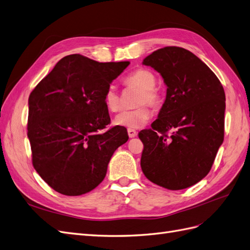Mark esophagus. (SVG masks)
I'll use <instances>...</instances> for the list:
<instances>
[{
  "instance_id": "1",
  "label": "esophagus",
  "mask_w": 250,
  "mask_h": 250,
  "mask_svg": "<svg viewBox=\"0 0 250 250\" xmlns=\"http://www.w3.org/2000/svg\"><path fill=\"white\" fill-rule=\"evenodd\" d=\"M127 132H128V135H129V138H134V137H137V134H138V132L135 131L134 129H127Z\"/></svg>"
}]
</instances>
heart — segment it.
<instances>
[{
    "label": "heart",
    "mask_w": 250,
    "mask_h": 250,
    "mask_svg": "<svg viewBox=\"0 0 250 250\" xmlns=\"http://www.w3.org/2000/svg\"><path fill=\"white\" fill-rule=\"evenodd\" d=\"M124 84L140 89L137 99V104L140 106L121 112L115 118V124L128 129H135L145 125L152 115L146 104L153 108H158L162 106L164 98L161 90L155 86L156 78L154 74L147 69H138L130 73L125 78ZM103 101L105 106L111 112H118L122 109V100L113 85H109L105 89Z\"/></svg>",
    "instance_id": "obj_1"
}]
</instances>
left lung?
<instances>
[{"label":"left lung","mask_w":250,"mask_h":250,"mask_svg":"<svg viewBox=\"0 0 250 250\" xmlns=\"http://www.w3.org/2000/svg\"><path fill=\"white\" fill-rule=\"evenodd\" d=\"M143 63L161 73L168 88L158 118L139 133L141 167L153 184L183 190L208 175L223 143L224 89L214 72L184 48L158 49Z\"/></svg>","instance_id":"1"}]
</instances>
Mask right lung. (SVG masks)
<instances>
[{"label":"right lung","instance_id":"obj_1","mask_svg":"<svg viewBox=\"0 0 250 250\" xmlns=\"http://www.w3.org/2000/svg\"><path fill=\"white\" fill-rule=\"evenodd\" d=\"M129 62L60 59L29 96L28 138L36 172L56 192L79 196L99 186L116 149L128 141L110 127L103 95Z\"/></svg>","mask_w":250,"mask_h":250}]
</instances>
